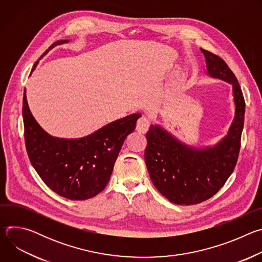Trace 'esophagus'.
Returning <instances> with one entry per match:
<instances>
[{
    "label": "esophagus",
    "mask_w": 262,
    "mask_h": 262,
    "mask_svg": "<svg viewBox=\"0 0 262 262\" xmlns=\"http://www.w3.org/2000/svg\"><path fill=\"white\" fill-rule=\"evenodd\" d=\"M149 128V120L142 116L138 121H137V125H136V129L141 133V134H145Z\"/></svg>",
    "instance_id": "1"
}]
</instances>
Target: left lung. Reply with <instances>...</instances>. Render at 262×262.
<instances>
[{
    "label": "left lung",
    "mask_w": 262,
    "mask_h": 262,
    "mask_svg": "<svg viewBox=\"0 0 262 262\" xmlns=\"http://www.w3.org/2000/svg\"><path fill=\"white\" fill-rule=\"evenodd\" d=\"M207 74L232 85L235 115L227 136L213 147L195 148L178 141L160 125L146 134L145 163L157 190L179 205L201 203L225 184L237 162L245 119V99L234 73L221 57L201 49Z\"/></svg>",
    "instance_id": "8db88e82"
}]
</instances>
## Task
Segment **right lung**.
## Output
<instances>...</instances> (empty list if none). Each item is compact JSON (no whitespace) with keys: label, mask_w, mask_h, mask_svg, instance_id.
<instances>
[{"label":"right lung","mask_w":262,"mask_h":262,"mask_svg":"<svg viewBox=\"0 0 262 262\" xmlns=\"http://www.w3.org/2000/svg\"><path fill=\"white\" fill-rule=\"evenodd\" d=\"M67 42L53 43L43 55ZM140 117L132 114L84 138L60 139L50 136L37 123L28 105L26 89L24 92L25 143L30 162L52 191L70 200L90 199L105 188L122 144Z\"/></svg>","instance_id":"add662e5"}]
</instances>
